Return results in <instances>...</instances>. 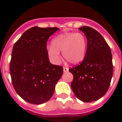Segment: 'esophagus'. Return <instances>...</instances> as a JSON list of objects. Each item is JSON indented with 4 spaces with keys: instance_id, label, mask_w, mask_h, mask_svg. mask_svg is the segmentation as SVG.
<instances>
[{
    "instance_id": "1",
    "label": "esophagus",
    "mask_w": 122,
    "mask_h": 122,
    "mask_svg": "<svg viewBox=\"0 0 122 122\" xmlns=\"http://www.w3.org/2000/svg\"><path fill=\"white\" fill-rule=\"evenodd\" d=\"M68 68H67V67H64V68H63V71H64V72H67V71H68Z\"/></svg>"
}]
</instances>
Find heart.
<instances>
[{
    "label": "heart",
    "instance_id": "1",
    "mask_svg": "<svg viewBox=\"0 0 122 122\" xmlns=\"http://www.w3.org/2000/svg\"><path fill=\"white\" fill-rule=\"evenodd\" d=\"M87 45V38L82 33L66 32L52 40L51 46L47 48V53L51 61L56 65L61 61L60 51L66 60L77 64L84 59Z\"/></svg>",
    "mask_w": 122,
    "mask_h": 122
}]
</instances>
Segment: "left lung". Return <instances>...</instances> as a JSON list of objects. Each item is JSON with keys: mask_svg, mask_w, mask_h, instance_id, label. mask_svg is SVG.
Instances as JSON below:
<instances>
[{"mask_svg": "<svg viewBox=\"0 0 122 122\" xmlns=\"http://www.w3.org/2000/svg\"><path fill=\"white\" fill-rule=\"evenodd\" d=\"M78 29L87 39V51L80 65L69 69L73 75L71 87L78 99L89 102L102 97L109 89L113 73L112 52L96 30L86 26Z\"/></svg>", "mask_w": 122, "mask_h": 122, "instance_id": "8db88e82", "label": "left lung"}]
</instances>
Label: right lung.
<instances>
[{
  "label": "right lung",
  "mask_w": 122,
  "mask_h": 122,
  "mask_svg": "<svg viewBox=\"0 0 122 122\" xmlns=\"http://www.w3.org/2000/svg\"><path fill=\"white\" fill-rule=\"evenodd\" d=\"M58 28L34 26L21 35L12 48L10 74L13 87L22 99L41 104L51 98L63 73L61 66L50 63L47 42Z\"/></svg>",
  "instance_id": "right-lung-1"
}]
</instances>
